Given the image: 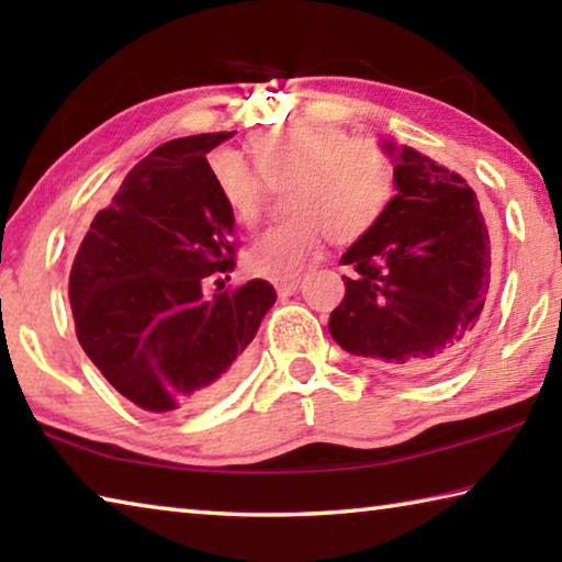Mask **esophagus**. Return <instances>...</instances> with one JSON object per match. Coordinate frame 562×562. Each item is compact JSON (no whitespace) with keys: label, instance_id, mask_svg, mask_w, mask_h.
<instances>
[{"label":"esophagus","instance_id":"1","mask_svg":"<svg viewBox=\"0 0 562 562\" xmlns=\"http://www.w3.org/2000/svg\"><path fill=\"white\" fill-rule=\"evenodd\" d=\"M274 288H278L280 297H290V294L297 292V288H300V278H297V274H292V278H282V280L274 282Z\"/></svg>","mask_w":562,"mask_h":562}]
</instances>
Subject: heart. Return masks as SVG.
<instances>
[{
  "label": "heart",
  "instance_id": "obj_1",
  "mask_svg": "<svg viewBox=\"0 0 562 562\" xmlns=\"http://www.w3.org/2000/svg\"><path fill=\"white\" fill-rule=\"evenodd\" d=\"M255 165L233 148L207 158L215 190L237 223L260 221L269 183H284V207L292 213L270 225L245 252L255 274L292 278L325 243H355L382 221L394 198V160L374 140L351 138L335 123L294 121L250 138Z\"/></svg>",
  "mask_w": 562,
  "mask_h": 562
}]
</instances>
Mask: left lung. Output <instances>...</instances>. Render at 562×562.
Returning <instances> with one entry per match:
<instances>
[{
	"label": "left lung",
	"instance_id": "1",
	"mask_svg": "<svg viewBox=\"0 0 562 562\" xmlns=\"http://www.w3.org/2000/svg\"><path fill=\"white\" fill-rule=\"evenodd\" d=\"M396 195L372 231L341 255L355 274L329 331L349 355L392 369L439 364L471 335L491 282V237L469 183L408 146Z\"/></svg>",
	"mask_w": 562,
	"mask_h": 562
}]
</instances>
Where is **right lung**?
Segmentation results:
<instances>
[{
    "label": "right lung",
    "instance_id": "1",
    "mask_svg": "<svg viewBox=\"0 0 562 562\" xmlns=\"http://www.w3.org/2000/svg\"><path fill=\"white\" fill-rule=\"evenodd\" d=\"M231 136L198 133L158 146L76 252L69 300L79 345L146 412H193L223 396L250 364V341L278 300L268 280L203 294L211 274L231 280L235 270V217L205 158Z\"/></svg>",
    "mask_w": 562,
    "mask_h": 562
}]
</instances>
